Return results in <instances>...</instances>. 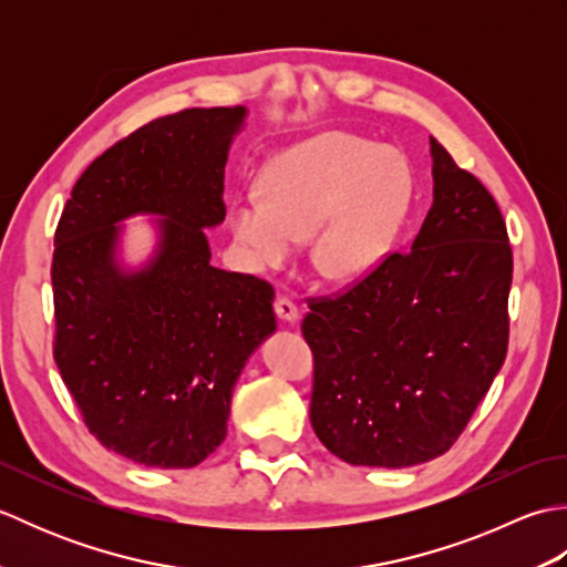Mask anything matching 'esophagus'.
I'll list each match as a JSON object with an SVG mask.
<instances>
[{
	"label": "esophagus",
	"instance_id": "1",
	"mask_svg": "<svg viewBox=\"0 0 567 567\" xmlns=\"http://www.w3.org/2000/svg\"><path fill=\"white\" fill-rule=\"evenodd\" d=\"M275 315L280 317L282 321H290V323H295L297 319H299V309H297V305L292 302L290 297H277L275 299Z\"/></svg>",
	"mask_w": 567,
	"mask_h": 567
}]
</instances>
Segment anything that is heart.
<instances>
[{"instance_id": "b5f03b06", "label": "heart", "mask_w": 567, "mask_h": 567, "mask_svg": "<svg viewBox=\"0 0 567 567\" xmlns=\"http://www.w3.org/2000/svg\"><path fill=\"white\" fill-rule=\"evenodd\" d=\"M412 199V175L396 151L346 134L309 138L265 167L262 195L228 207V228L250 270L290 260L311 236V262L333 282L378 268Z\"/></svg>"}]
</instances>
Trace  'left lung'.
<instances>
[{"instance_id": "1", "label": "left lung", "mask_w": 567, "mask_h": 567, "mask_svg": "<svg viewBox=\"0 0 567 567\" xmlns=\"http://www.w3.org/2000/svg\"><path fill=\"white\" fill-rule=\"evenodd\" d=\"M433 204L412 248L309 299V419L351 465L409 467L461 436L507 358L512 246L495 197L431 138Z\"/></svg>"}]
</instances>
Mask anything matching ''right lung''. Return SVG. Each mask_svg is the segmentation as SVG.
Wrapping results in <instances>:
<instances>
[{"mask_svg": "<svg viewBox=\"0 0 567 567\" xmlns=\"http://www.w3.org/2000/svg\"><path fill=\"white\" fill-rule=\"evenodd\" d=\"M246 106L167 114L104 151L55 228L53 358L90 433L128 461L183 470L226 439L234 384L275 331L270 282L209 262L224 167ZM163 215L154 258L115 260V224Z\"/></svg>", "mask_w": 567, "mask_h": 567, "instance_id": "1", "label": "right lung"}]
</instances>
